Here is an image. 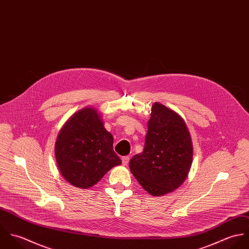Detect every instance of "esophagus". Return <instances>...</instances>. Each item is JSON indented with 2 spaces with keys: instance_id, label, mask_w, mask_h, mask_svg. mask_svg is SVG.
I'll return each instance as SVG.
<instances>
[{
  "instance_id": "34e87169",
  "label": "esophagus",
  "mask_w": 249,
  "mask_h": 249,
  "mask_svg": "<svg viewBox=\"0 0 249 249\" xmlns=\"http://www.w3.org/2000/svg\"><path fill=\"white\" fill-rule=\"evenodd\" d=\"M129 162V156H124L122 157V163L124 166H126Z\"/></svg>"
}]
</instances>
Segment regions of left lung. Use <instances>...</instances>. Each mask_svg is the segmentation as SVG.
Listing matches in <instances>:
<instances>
[{"label":"left lung","instance_id":"8db88e82","mask_svg":"<svg viewBox=\"0 0 249 249\" xmlns=\"http://www.w3.org/2000/svg\"><path fill=\"white\" fill-rule=\"evenodd\" d=\"M193 143L184 120L177 112L154 103L142 153L129 162L131 174L151 196L172 193L188 177Z\"/></svg>","mask_w":249,"mask_h":249}]
</instances>
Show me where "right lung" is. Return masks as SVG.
<instances>
[{"mask_svg": "<svg viewBox=\"0 0 249 249\" xmlns=\"http://www.w3.org/2000/svg\"><path fill=\"white\" fill-rule=\"evenodd\" d=\"M54 154L58 170L72 186L88 189L109 170L121 165L113 150V136L92 107L74 113L57 136Z\"/></svg>", "mask_w": 249, "mask_h": 249, "instance_id": "right-lung-1", "label": "right lung"}]
</instances>
